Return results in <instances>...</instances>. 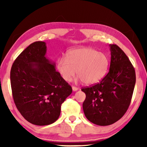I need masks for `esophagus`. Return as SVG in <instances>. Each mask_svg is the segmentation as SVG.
Wrapping results in <instances>:
<instances>
[{
  "label": "esophagus",
  "mask_w": 147,
  "mask_h": 147,
  "mask_svg": "<svg viewBox=\"0 0 147 147\" xmlns=\"http://www.w3.org/2000/svg\"><path fill=\"white\" fill-rule=\"evenodd\" d=\"M72 89H73V91H76L78 89V88H76V87H74V86H73L72 87Z\"/></svg>",
  "instance_id": "34e87169"
}]
</instances>
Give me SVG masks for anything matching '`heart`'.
Listing matches in <instances>:
<instances>
[{"label":"heart","mask_w":147,"mask_h":147,"mask_svg":"<svg viewBox=\"0 0 147 147\" xmlns=\"http://www.w3.org/2000/svg\"><path fill=\"white\" fill-rule=\"evenodd\" d=\"M109 65L106 54L89 47L71 50L67 58L62 56L56 63L57 69L65 81H71L76 71L78 80L86 85L100 82L108 73Z\"/></svg>","instance_id":"heart-1"}]
</instances>
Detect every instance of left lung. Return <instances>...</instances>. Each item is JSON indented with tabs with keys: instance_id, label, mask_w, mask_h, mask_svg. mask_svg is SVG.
<instances>
[{
	"instance_id": "obj_1",
	"label": "left lung",
	"mask_w": 147,
	"mask_h": 147,
	"mask_svg": "<svg viewBox=\"0 0 147 147\" xmlns=\"http://www.w3.org/2000/svg\"><path fill=\"white\" fill-rule=\"evenodd\" d=\"M111 62L108 73L100 82L82 89L85 116L92 123L108 126L119 121L130 106L136 84V73L125 53L109 45Z\"/></svg>"
}]
</instances>
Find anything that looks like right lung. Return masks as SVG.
Returning <instances> with one entry per match:
<instances>
[{"label":"right lung","instance_id":"1","mask_svg":"<svg viewBox=\"0 0 147 147\" xmlns=\"http://www.w3.org/2000/svg\"><path fill=\"white\" fill-rule=\"evenodd\" d=\"M46 53L45 42H34L19 54L10 71L17 109L27 121L38 126L49 125L59 118L61 104L73 91Z\"/></svg>","mask_w":147,"mask_h":147}]
</instances>
